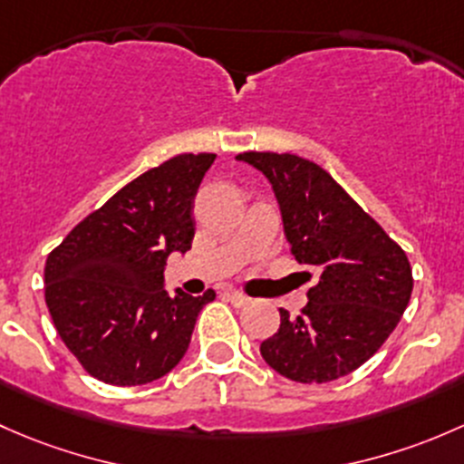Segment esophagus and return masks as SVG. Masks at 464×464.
I'll use <instances>...</instances> for the list:
<instances>
[{
    "label": "esophagus",
    "instance_id": "esophagus-1",
    "mask_svg": "<svg viewBox=\"0 0 464 464\" xmlns=\"http://www.w3.org/2000/svg\"><path fill=\"white\" fill-rule=\"evenodd\" d=\"M226 295H227V299H230V302H232L234 305H238V308H241V305H247V304L252 302V299L247 297V295H243L241 290L227 288V290H226Z\"/></svg>",
    "mask_w": 464,
    "mask_h": 464
}]
</instances>
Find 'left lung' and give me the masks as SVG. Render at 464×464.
<instances>
[{
    "label": "left lung",
    "mask_w": 464,
    "mask_h": 464,
    "mask_svg": "<svg viewBox=\"0 0 464 464\" xmlns=\"http://www.w3.org/2000/svg\"><path fill=\"white\" fill-rule=\"evenodd\" d=\"M237 160L270 180L290 252L319 272L299 317L279 310V331L261 343V355L302 384L353 373L407 310L413 290L407 255L317 162L272 151H246Z\"/></svg>",
    "instance_id": "obj_1"
}]
</instances>
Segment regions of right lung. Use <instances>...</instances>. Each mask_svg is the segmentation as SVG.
Here are the masks:
<instances>
[{"label":"right lung","instance_id":"add662e5","mask_svg":"<svg viewBox=\"0 0 464 464\" xmlns=\"http://www.w3.org/2000/svg\"><path fill=\"white\" fill-rule=\"evenodd\" d=\"M214 154H180L145 171L66 234L46 259L44 297L57 335L89 375L138 386L188 353L217 293L165 290V264L194 238V198Z\"/></svg>","mask_w":464,"mask_h":464}]
</instances>
